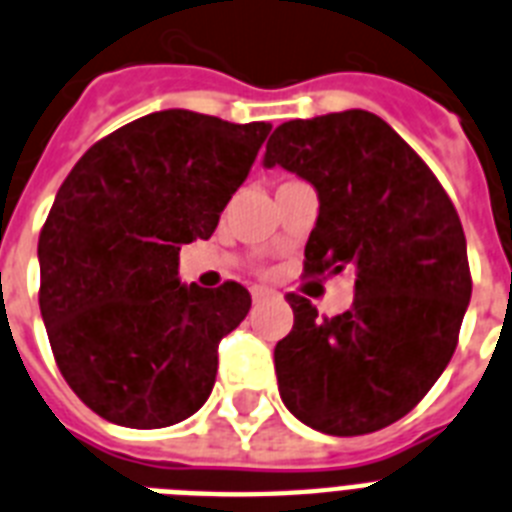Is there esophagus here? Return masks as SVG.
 I'll use <instances>...</instances> for the list:
<instances>
[{"label":"esophagus","mask_w":512,"mask_h":512,"mask_svg":"<svg viewBox=\"0 0 512 512\" xmlns=\"http://www.w3.org/2000/svg\"><path fill=\"white\" fill-rule=\"evenodd\" d=\"M268 297H273V289H268V286H252V299L255 302H263Z\"/></svg>","instance_id":"obj_1"}]
</instances>
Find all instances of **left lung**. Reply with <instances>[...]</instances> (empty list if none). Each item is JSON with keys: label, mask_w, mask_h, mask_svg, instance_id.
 Wrapping results in <instances>:
<instances>
[{"label": "left lung", "mask_w": 512, "mask_h": 512, "mask_svg": "<svg viewBox=\"0 0 512 512\" xmlns=\"http://www.w3.org/2000/svg\"><path fill=\"white\" fill-rule=\"evenodd\" d=\"M263 165L318 194L307 273H355L352 307L334 318L286 297L294 326L273 352L281 400L323 434L384 429L426 397L458 347L471 302L458 213L429 165L368 110L281 123Z\"/></svg>", "instance_id": "obj_1"}]
</instances>
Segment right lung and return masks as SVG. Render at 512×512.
<instances>
[{
  "label": "right lung",
  "mask_w": 512,
  "mask_h": 512,
  "mask_svg": "<svg viewBox=\"0 0 512 512\" xmlns=\"http://www.w3.org/2000/svg\"><path fill=\"white\" fill-rule=\"evenodd\" d=\"M270 123L160 110L76 162L39 236V307L70 389L105 421L162 429L205 405L242 284H181V244L210 239Z\"/></svg>",
  "instance_id": "right-lung-1"
}]
</instances>
